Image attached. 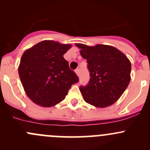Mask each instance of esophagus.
<instances>
[{
	"label": "esophagus",
	"mask_w": 150,
	"mask_h": 150,
	"mask_svg": "<svg viewBox=\"0 0 150 150\" xmlns=\"http://www.w3.org/2000/svg\"><path fill=\"white\" fill-rule=\"evenodd\" d=\"M75 72H76L77 75H79L80 74H81V68H80V67L77 68V69H75Z\"/></svg>",
	"instance_id": "34e87169"
}]
</instances>
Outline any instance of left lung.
Wrapping results in <instances>:
<instances>
[{
    "mask_svg": "<svg viewBox=\"0 0 150 150\" xmlns=\"http://www.w3.org/2000/svg\"><path fill=\"white\" fill-rule=\"evenodd\" d=\"M81 54L87 60L90 79L80 91L87 103L97 107L114 104L131 81V64L126 56L113 46H88L78 43Z\"/></svg>",
    "mask_w": 150,
    "mask_h": 150,
    "instance_id": "left-lung-1",
    "label": "left lung"
}]
</instances>
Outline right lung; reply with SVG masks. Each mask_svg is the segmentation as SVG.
Here are the masks:
<instances>
[{
    "label": "right lung",
    "instance_id": "1",
    "mask_svg": "<svg viewBox=\"0 0 150 150\" xmlns=\"http://www.w3.org/2000/svg\"><path fill=\"white\" fill-rule=\"evenodd\" d=\"M71 45L43 40L24 52L19 67L21 83L28 97L42 107L64 100L72 85L79 81L64 59Z\"/></svg>",
    "mask_w": 150,
    "mask_h": 150
}]
</instances>
